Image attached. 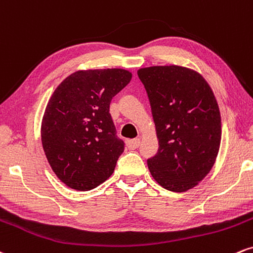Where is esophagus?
I'll return each instance as SVG.
<instances>
[{
  "instance_id": "1",
  "label": "esophagus",
  "mask_w": 253,
  "mask_h": 253,
  "mask_svg": "<svg viewBox=\"0 0 253 253\" xmlns=\"http://www.w3.org/2000/svg\"><path fill=\"white\" fill-rule=\"evenodd\" d=\"M139 143H141V139L139 138L129 139L127 141V147H129V149H136V148L139 147Z\"/></svg>"
}]
</instances>
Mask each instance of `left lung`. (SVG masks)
<instances>
[{"label": "left lung", "mask_w": 253, "mask_h": 253, "mask_svg": "<svg viewBox=\"0 0 253 253\" xmlns=\"http://www.w3.org/2000/svg\"><path fill=\"white\" fill-rule=\"evenodd\" d=\"M149 98L159 151L148 160L163 188L186 192L210 173L221 141V118L209 83L176 65L137 71Z\"/></svg>", "instance_id": "left-lung-1"}]
</instances>
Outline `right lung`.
<instances>
[{"mask_svg": "<svg viewBox=\"0 0 253 253\" xmlns=\"http://www.w3.org/2000/svg\"><path fill=\"white\" fill-rule=\"evenodd\" d=\"M131 77L121 68L77 71L53 92L41 141L53 171L70 188L90 191L114 173L124 142L117 137L110 103Z\"/></svg>", "mask_w": 253, "mask_h": 253, "instance_id": "1", "label": "right lung"}]
</instances>
